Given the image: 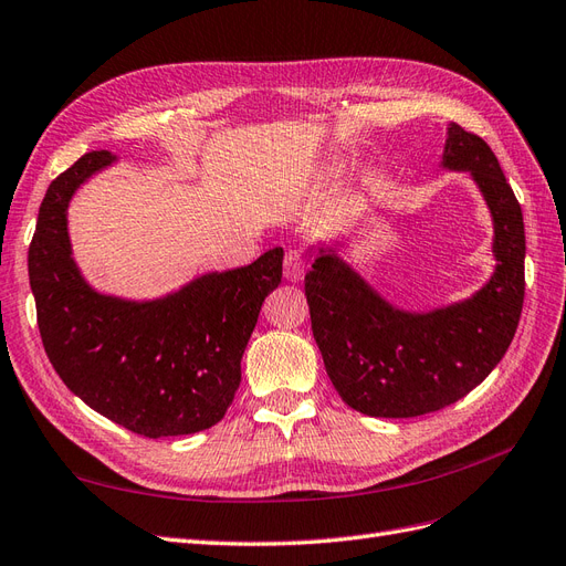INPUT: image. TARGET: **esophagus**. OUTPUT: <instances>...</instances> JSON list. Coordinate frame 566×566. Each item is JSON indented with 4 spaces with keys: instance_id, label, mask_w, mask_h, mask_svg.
Here are the masks:
<instances>
[{
    "instance_id": "obj_1",
    "label": "esophagus",
    "mask_w": 566,
    "mask_h": 566,
    "mask_svg": "<svg viewBox=\"0 0 566 566\" xmlns=\"http://www.w3.org/2000/svg\"><path fill=\"white\" fill-rule=\"evenodd\" d=\"M303 274H305V263H303L301 253L289 251L286 258H284V277L289 282H301Z\"/></svg>"
}]
</instances>
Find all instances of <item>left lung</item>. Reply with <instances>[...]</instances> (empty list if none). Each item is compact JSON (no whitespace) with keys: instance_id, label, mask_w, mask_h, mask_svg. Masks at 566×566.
Returning <instances> with one entry per match:
<instances>
[{"instance_id":"left-lung-1","label":"left lung","mask_w":566,"mask_h":566,"mask_svg":"<svg viewBox=\"0 0 566 566\" xmlns=\"http://www.w3.org/2000/svg\"><path fill=\"white\" fill-rule=\"evenodd\" d=\"M441 168L467 172L493 222L495 268L472 296L408 311L342 253L317 241L305 274L315 344L346 406L369 417H419L464 398L507 353L524 303V218L491 147L448 123Z\"/></svg>"}]
</instances>
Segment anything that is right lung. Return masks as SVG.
I'll use <instances>...</instances> for the list:
<instances>
[{
	"label": "right lung",
	"instance_id": "1",
	"mask_svg": "<svg viewBox=\"0 0 566 566\" xmlns=\"http://www.w3.org/2000/svg\"><path fill=\"white\" fill-rule=\"evenodd\" d=\"M90 151L44 193L28 251L46 358L92 410L147 439L211 429L241 381V355L265 296L282 282L274 247L244 268L213 270L156 298L94 289L73 258L69 206L116 164Z\"/></svg>",
	"mask_w": 566,
	"mask_h": 566
}]
</instances>
